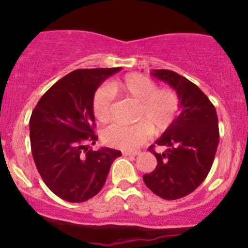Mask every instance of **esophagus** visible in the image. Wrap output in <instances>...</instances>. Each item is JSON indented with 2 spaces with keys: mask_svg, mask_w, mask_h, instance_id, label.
Returning <instances> with one entry per match:
<instances>
[{
  "mask_svg": "<svg viewBox=\"0 0 248 248\" xmlns=\"http://www.w3.org/2000/svg\"><path fill=\"white\" fill-rule=\"evenodd\" d=\"M139 153L140 152H138V150H135V152H130V150H122V155L124 156H136L139 155Z\"/></svg>",
  "mask_w": 248,
  "mask_h": 248,
  "instance_id": "34e87169",
  "label": "esophagus"
}]
</instances>
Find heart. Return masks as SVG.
Listing matches in <instances>:
<instances>
[{"label":"heart","mask_w":248,"mask_h":248,"mask_svg":"<svg viewBox=\"0 0 248 248\" xmlns=\"http://www.w3.org/2000/svg\"><path fill=\"white\" fill-rule=\"evenodd\" d=\"M114 95L138 102L134 124H115L102 133V140L110 147L133 150L155 132H164L172 124L179 109L177 94L168 88H158L157 82L141 73H128L101 86L93 95L92 108L96 120L107 124L114 115Z\"/></svg>","instance_id":"b5f03b06"}]
</instances>
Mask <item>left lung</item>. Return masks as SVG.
Instances as JSON below:
<instances>
[{
	"label": "left lung",
	"instance_id": "obj_1",
	"mask_svg": "<svg viewBox=\"0 0 248 248\" xmlns=\"http://www.w3.org/2000/svg\"><path fill=\"white\" fill-rule=\"evenodd\" d=\"M152 76L177 93L181 113L155 143L166 147L162 154L154 146L157 166L143 175L146 186L158 197L173 201L195 191L211 169L219 143L216 108L198 86L170 70H153Z\"/></svg>",
	"mask_w": 248,
	"mask_h": 248
}]
</instances>
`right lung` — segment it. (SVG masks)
<instances>
[{
	"instance_id": "add662e5",
	"label": "right lung",
	"mask_w": 248,
	"mask_h": 248,
	"mask_svg": "<svg viewBox=\"0 0 248 248\" xmlns=\"http://www.w3.org/2000/svg\"><path fill=\"white\" fill-rule=\"evenodd\" d=\"M122 67L76 70L62 77L39 99L30 118L33 161L46 186L71 203L94 197L121 152L93 150L95 143L92 100L96 88Z\"/></svg>"
}]
</instances>
